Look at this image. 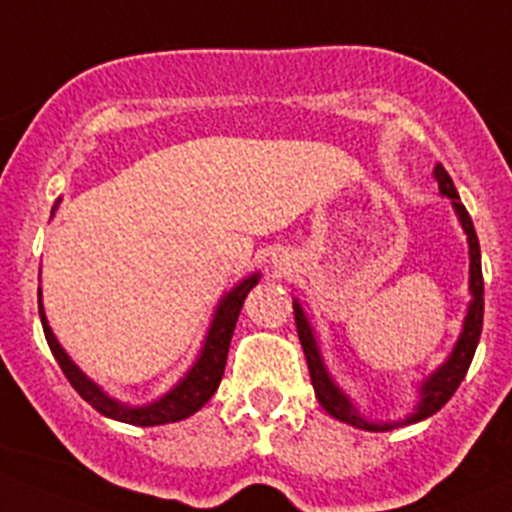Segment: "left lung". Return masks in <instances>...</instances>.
<instances>
[{
  "instance_id": "obj_1",
  "label": "left lung",
  "mask_w": 512,
  "mask_h": 512,
  "mask_svg": "<svg viewBox=\"0 0 512 512\" xmlns=\"http://www.w3.org/2000/svg\"><path fill=\"white\" fill-rule=\"evenodd\" d=\"M435 180L437 188H440V196L450 198L452 208H455V216L460 221L462 231L467 236V246H470V304H467L465 319H462V332L457 337L455 347H452L450 357L430 374V377L422 379L417 384V405L405 420L397 422H379V420H369L359 412V407L354 405L352 397L334 382V377L326 369L324 357H321L319 342L314 337V326L309 324L306 319L304 309H301L299 299H294V319H296V332H299V342L304 347L306 354V364H309V374H311V384H314L316 399H319V405L324 407L334 420L347 422V425L357 427V430H367V432H387L394 430V427H405V425H415V422L427 420L435 412H440L442 407L447 405V399L455 394V389L460 387V382L465 379L467 369H470L472 357H475V349H478L480 342V332H483V266H480V243H478V233H475V226H472L470 213L465 211L462 206L460 196L455 191V183L447 175V170L442 168L440 163L435 165Z\"/></svg>"
}]
</instances>
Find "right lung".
I'll return each mask as SVG.
<instances>
[{
  "mask_svg": "<svg viewBox=\"0 0 512 512\" xmlns=\"http://www.w3.org/2000/svg\"><path fill=\"white\" fill-rule=\"evenodd\" d=\"M60 203V201H57ZM57 203L52 208V216L57 211ZM261 274L246 276L243 281H238L231 291L221 296L218 301L216 311H213L211 326H208L206 339H203V347L198 359L193 362V367L183 374L178 384L168 389L163 397L153 399L148 405H125L120 399L110 397L105 389L100 387L97 382H92L80 367L70 359V354L62 349V344L57 342L55 332L50 329V321L45 316V306H42V289H40V319H42V329H45L47 344H50L52 354H55L57 364L62 367L65 377L70 379L72 387L77 389L82 399H85L87 405L95 407L100 415L110 417V420L125 422V425H138V427H155V425H168V422H180L186 420V417L196 415L203 405H206L208 399L216 394L218 384L223 379V369H226V357H228V347H231V337L233 329H236L238 314H241L243 299H246L248 291L253 286L259 284Z\"/></svg>",
  "mask_w": 512,
  "mask_h": 512,
  "instance_id": "obj_1",
  "label": "right lung"
}]
</instances>
